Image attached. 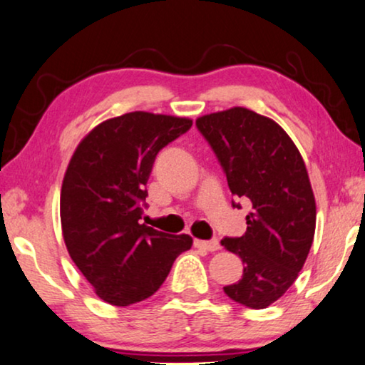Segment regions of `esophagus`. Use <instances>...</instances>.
I'll list each match as a JSON object with an SVG mask.
<instances>
[{
	"label": "esophagus",
	"instance_id": "34e87169",
	"mask_svg": "<svg viewBox=\"0 0 365 365\" xmlns=\"http://www.w3.org/2000/svg\"><path fill=\"white\" fill-rule=\"evenodd\" d=\"M195 246L200 250H207V251H217L220 250V243L217 240H210V241H205V240H195Z\"/></svg>",
	"mask_w": 365,
	"mask_h": 365
}]
</instances>
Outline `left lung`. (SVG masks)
Returning a JSON list of instances; mask_svg holds the SVG:
<instances>
[{"instance_id": "obj_1", "label": "left lung", "mask_w": 365, "mask_h": 365, "mask_svg": "<svg viewBox=\"0 0 365 365\" xmlns=\"http://www.w3.org/2000/svg\"><path fill=\"white\" fill-rule=\"evenodd\" d=\"M197 129L217 155L230 192L253 205L246 233L222 240L245 266L241 279L223 291L238 304L264 309L294 283L314 240L316 202L304 160L274 120L245 107L200 117Z\"/></svg>"}]
</instances>
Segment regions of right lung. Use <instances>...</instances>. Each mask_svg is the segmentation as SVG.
Here are the masks:
<instances>
[{"mask_svg":"<svg viewBox=\"0 0 365 365\" xmlns=\"http://www.w3.org/2000/svg\"><path fill=\"white\" fill-rule=\"evenodd\" d=\"M192 120L129 112L84 137L66 170L61 225L71 258L96 294L112 306L150 297L192 236L142 223L147 180L157 153L190 130Z\"/></svg>","mask_w":365,"mask_h":365,"instance_id":"add662e5","label":"right lung"}]
</instances>
